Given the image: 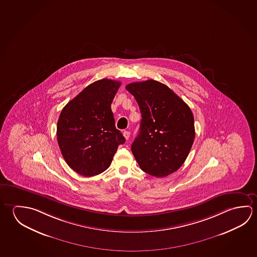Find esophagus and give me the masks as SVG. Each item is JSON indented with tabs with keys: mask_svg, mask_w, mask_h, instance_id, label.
I'll return each instance as SVG.
<instances>
[{
	"mask_svg": "<svg viewBox=\"0 0 257 257\" xmlns=\"http://www.w3.org/2000/svg\"><path fill=\"white\" fill-rule=\"evenodd\" d=\"M122 135H123L124 138H125L126 140H129V138H130V132H128V131H123Z\"/></svg>",
	"mask_w": 257,
	"mask_h": 257,
	"instance_id": "34e87169",
	"label": "esophagus"
}]
</instances>
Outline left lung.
I'll use <instances>...</instances> for the list:
<instances>
[{
	"label": "left lung",
	"mask_w": 257,
	"mask_h": 257,
	"mask_svg": "<svg viewBox=\"0 0 257 257\" xmlns=\"http://www.w3.org/2000/svg\"><path fill=\"white\" fill-rule=\"evenodd\" d=\"M135 96L142 114L139 135L132 153L140 168L163 178L184 163L195 138L193 113L180 96L156 80L125 86Z\"/></svg>",
	"instance_id": "obj_1"
}]
</instances>
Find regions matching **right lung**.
<instances>
[{
  "instance_id": "right-lung-1",
  "label": "right lung",
  "mask_w": 257,
  "mask_h": 257,
  "mask_svg": "<svg viewBox=\"0 0 257 257\" xmlns=\"http://www.w3.org/2000/svg\"><path fill=\"white\" fill-rule=\"evenodd\" d=\"M121 82H94L65 105L57 125V139L68 166L85 177L104 172L125 139L115 128L111 104Z\"/></svg>"
}]
</instances>
